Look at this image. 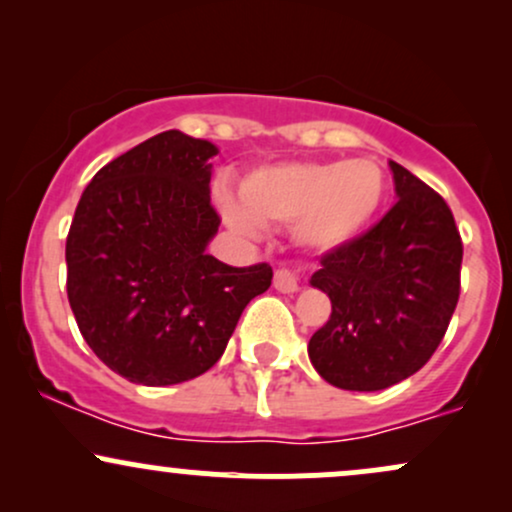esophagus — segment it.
Instances as JSON below:
<instances>
[{
	"mask_svg": "<svg viewBox=\"0 0 512 512\" xmlns=\"http://www.w3.org/2000/svg\"><path fill=\"white\" fill-rule=\"evenodd\" d=\"M274 289L281 291V293H296L301 289V279H298V272L296 269H276L274 272Z\"/></svg>",
	"mask_w": 512,
	"mask_h": 512,
	"instance_id": "34e87169",
	"label": "esophagus"
}]
</instances>
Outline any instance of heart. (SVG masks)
Instances as JSON below:
<instances>
[{"label":"heart","instance_id":"b5f03b06","mask_svg":"<svg viewBox=\"0 0 512 512\" xmlns=\"http://www.w3.org/2000/svg\"><path fill=\"white\" fill-rule=\"evenodd\" d=\"M383 170L368 158L354 161H286L252 168L238 199L219 195L223 221L255 236L262 226H289L293 240L310 250L351 243L385 202Z\"/></svg>","mask_w":512,"mask_h":512}]
</instances>
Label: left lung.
Instances as JSON below:
<instances>
[{"mask_svg": "<svg viewBox=\"0 0 512 512\" xmlns=\"http://www.w3.org/2000/svg\"><path fill=\"white\" fill-rule=\"evenodd\" d=\"M397 204L368 233L327 252L310 286L332 315L308 344L320 378L378 392L414 375L450 325L460 298L462 240L445 199L390 161Z\"/></svg>", "mask_w": 512, "mask_h": 512, "instance_id": "1", "label": "left lung"}]
</instances>
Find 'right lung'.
<instances>
[{
  "mask_svg": "<svg viewBox=\"0 0 512 512\" xmlns=\"http://www.w3.org/2000/svg\"><path fill=\"white\" fill-rule=\"evenodd\" d=\"M207 139L156 134L88 182L67 236V296L86 344L110 370L146 387L178 385L219 361L272 267H228L207 248Z\"/></svg>",
  "mask_w": 512,
  "mask_h": 512,
  "instance_id": "1",
  "label": "right lung"
}]
</instances>
